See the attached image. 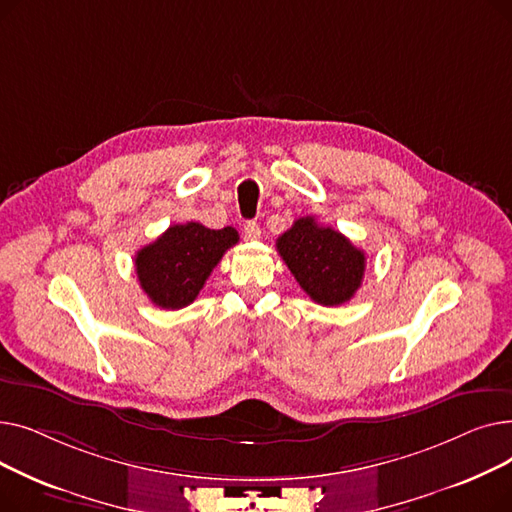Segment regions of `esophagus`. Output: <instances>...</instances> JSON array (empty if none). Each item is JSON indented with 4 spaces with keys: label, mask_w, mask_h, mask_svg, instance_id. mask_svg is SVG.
<instances>
[{
    "label": "esophagus",
    "mask_w": 512,
    "mask_h": 512,
    "mask_svg": "<svg viewBox=\"0 0 512 512\" xmlns=\"http://www.w3.org/2000/svg\"><path fill=\"white\" fill-rule=\"evenodd\" d=\"M242 234H245L247 240H257L261 238V228L257 222H245V226H242Z\"/></svg>",
    "instance_id": "esophagus-1"
}]
</instances>
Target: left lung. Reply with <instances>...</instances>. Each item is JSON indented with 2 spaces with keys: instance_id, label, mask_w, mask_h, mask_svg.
I'll list each match as a JSON object with an SVG mask.
<instances>
[{
  "instance_id": "1",
  "label": "left lung",
  "mask_w": 512,
  "mask_h": 512,
  "mask_svg": "<svg viewBox=\"0 0 512 512\" xmlns=\"http://www.w3.org/2000/svg\"><path fill=\"white\" fill-rule=\"evenodd\" d=\"M276 249L294 280L319 305H342L361 288L365 253L338 230L319 226L311 215L294 222L276 240Z\"/></svg>"
}]
</instances>
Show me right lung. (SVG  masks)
I'll use <instances>...</instances> for the list:
<instances>
[{
  "label": "right lung",
  "mask_w": 512,
  "mask_h": 512,
  "mask_svg": "<svg viewBox=\"0 0 512 512\" xmlns=\"http://www.w3.org/2000/svg\"><path fill=\"white\" fill-rule=\"evenodd\" d=\"M236 242L232 226L211 230L199 222L174 224L134 255V270L153 305L182 309L197 299L213 267Z\"/></svg>",
  "instance_id": "obj_1"
}]
</instances>
